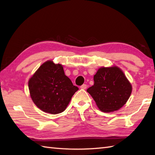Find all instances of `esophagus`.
<instances>
[{
  "label": "esophagus",
  "instance_id": "obj_1",
  "mask_svg": "<svg viewBox=\"0 0 155 155\" xmlns=\"http://www.w3.org/2000/svg\"><path fill=\"white\" fill-rule=\"evenodd\" d=\"M87 87V84H84L82 85V86H81V89H86Z\"/></svg>",
  "mask_w": 155,
  "mask_h": 155
}]
</instances>
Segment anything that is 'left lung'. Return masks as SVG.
Segmentation results:
<instances>
[{"mask_svg":"<svg viewBox=\"0 0 155 155\" xmlns=\"http://www.w3.org/2000/svg\"><path fill=\"white\" fill-rule=\"evenodd\" d=\"M94 85L87 91L103 112L118 110L126 104L132 93V85L117 66L102 67L94 76Z\"/></svg>","mask_w":155,"mask_h":155,"instance_id":"obj_1","label":"left lung"}]
</instances>
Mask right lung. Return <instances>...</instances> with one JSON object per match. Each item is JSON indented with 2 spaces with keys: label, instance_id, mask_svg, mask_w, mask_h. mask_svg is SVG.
Segmentation results:
<instances>
[{
  "label": "right lung",
  "instance_id": "add662e5",
  "mask_svg": "<svg viewBox=\"0 0 155 155\" xmlns=\"http://www.w3.org/2000/svg\"><path fill=\"white\" fill-rule=\"evenodd\" d=\"M28 89L36 106L45 113L56 114L66 109L78 88L64 74L62 64L47 61L30 78Z\"/></svg>",
  "mask_w": 155,
  "mask_h": 155
}]
</instances>
